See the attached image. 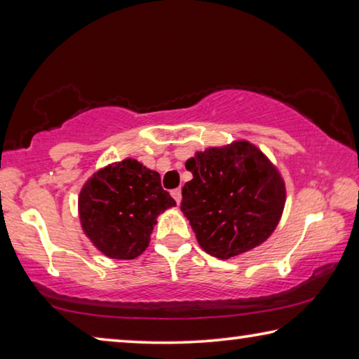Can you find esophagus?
Returning a JSON list of instances; mask_svg holds the SVG:
<instances>
[{
    "mask_svg": "<svg viewBox=\"0 0 359 359\" xmlns=\"http://www.w3.org/2000/svg\"><path fill=\"white\" fill-rule=\"evenodd\" d=\"M171 194H172V198L175 199V203L180 204V201H182V190H180V188H175V190L171 191Z\"/></svg>",
    "mask_w": 359,
    "mask_h": 359,
    "instance_id": "34e87169",
    "label": "esophagus"
}]
</instances>
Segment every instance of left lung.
Returning a JSON list of instances; mask_svg holds the SVG:
<instances>
[{"instance_id":"left-lung-1","label":"left lung","mask_w":359,"mask_h":359,"mask_svg":"<svg viewBox=\"0 0 359 359\" xmlns=\"http://www.w3.org/2000/svg\"><path fill=\"white\" fill-rule=\"evenodd\" d=\"M193 179L182 188L180 209L203 250L228 259L274 233L285 208V182L258 147L236 141L187 160Z\"/></svg>"}]
</instances>
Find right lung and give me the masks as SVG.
I'll return each instance as SVG.
<instances>
[{
	"instance_id": "obj_1",
	"label": "right lung",
	"mask_w": 359,
	"mask_h": 359,
	"mask_svg": "<svg viewBox=\"0 0 359 359\" xmlns=\"http://www.w3.org/2000/svg\"><path fill=\"white\" fill-rule=\"evenodd\" d=\"M172 205L160 174L133 158L100 169L79 194L83 233L115 259L139 257L149 247L156 217Z\"/></svg>"
}]
</instances>
